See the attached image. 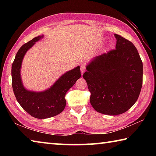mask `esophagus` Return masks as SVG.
<instances>
[{"instance_id": "obj_1", "label": "esophagus", "mask_w": 156, "mask_h": 156, "mask_svg": "<svg viewBox=\"0 0 156 156\" xmlns=\"http://www.w3.org/2000/svg\"><path fill=\"white\" fill-rule=\"evenodd\" d=\"M85 70H86L85 65H84V64H82V65H80V71H81L82 74H83V73L84 72H85Z\"/></svg>"}]
</instances>
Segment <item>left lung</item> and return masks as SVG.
I'll return each instance as SVG.
<instances>
[{
	"instance_id": "1",
	"label": "left lung",
	"mask_w": 156,
	"mask_h": 156,
	"mask_svg": "<svg viewBox=\"0 0 156 156\" xmlns=\"http://www.w3.org/2000/svg\"><path fill=\"white\" fill-rule=\"evenodd\" d=\"M114 36L115 49L94 57L83 74L91 92V106L96 112L109 115L122 114L136 103L143 75L136 47L123 37Z\"/></svg>"
}]
</instances>
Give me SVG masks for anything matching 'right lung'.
Wrapping results in <instances>:
<instances>
[{
  "label": "right lung",
  "mask_w": 156,
  "mask_h": 156,
  "mask_svg": "<svg viewBox=\"0 0 156 156\" xmlns=\"http://www.w3.org/2000/svg\"><path fill=\"white\" fill-rule=\"evenodd\" d=\"M43 37V35L35 37L23 44L18 51L12 66V88L16 98L25 112L38 119L54 117L61 113L66 106L65 96L67 91L81 77L80 67L78 66L62 74L46 90L34 91L25 87L20 75L23 58L28 50Z\"/></svg>",
  "instance_id": "obj_1"
}]
</instances>
